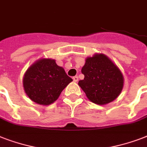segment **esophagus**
Masks as SVG:
<instances>
[{"mask_svg":"<svg viewBox=\"0 0 147 147\" xmlns=\"http://www.w3.org/2000/svg\"><path fill=\"white\" fill-rule=\"evenodd\" d=\"M72 78H73V81H74V82H78V76H74V77Z\"/></svg>","mask_w":147,"mask_h":147,"instance_id":"34e87169","label":"esophagus"}]
</instances>
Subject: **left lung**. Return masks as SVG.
Returning <instances> with one entry per match:
<instances>
[{"label":"left lung","instance_id":"8db88e82","mask_svg":"<svg viewBox=\"0 0 147 147\" xmlns=\"http://www.w3.org/2000/svg\"><path fill=\"white\" fill-rule=\"evenodd\" d=\"M82 73L85 78L78 82V85L87 98L94 104L102 105L111 102L122 91L123 75L103 54L87 58Z\"/></svg>","mask_w":147,"mask_h":147}]
</instances>
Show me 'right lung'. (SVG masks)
<instances>
[{
    "instance_id": "right-lung-1",
    "label": "right lung",
    "mask_w": 147,
    "mask_h": 147,
    "mask_svg": "<svg viewBox=\"0 0 147 147\" xmlns=\"http://www.w3.org/2000/svg\"><path fill=\"white\" fill-rule=\"evenodd\" d=\"M71 81L55 60L42 59L27 69L23 83L25 92L31 100L40 105H49L59 98Z\"/></svg>"
}]
</instances>
